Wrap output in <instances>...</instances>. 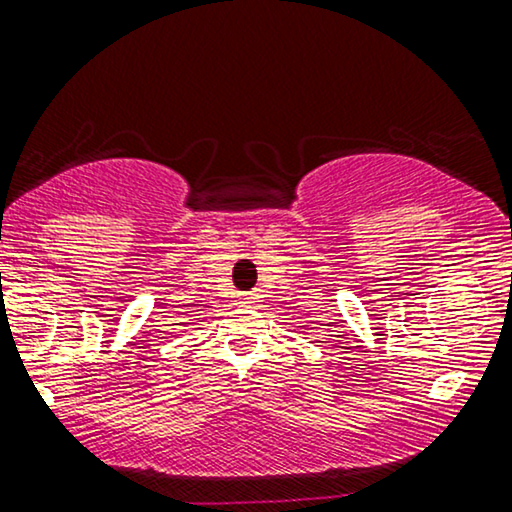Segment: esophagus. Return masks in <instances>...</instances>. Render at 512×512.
I'll use <instances>...</instances> for the list:
<instances>
[{
    "label": "esophagus",
    "instance_id": "1",
    "mask_svg": "<svg viewBox=\"0 0 512 512\" xmlns=\"http://www.w3.org/2000/svg\"><path fill=\"white\" fill-rule=\"evenodd\" d=\"M240 303L244 305V307H249V305H254L256 303V293H240Z\"/></svg>",
    "mask_w": 512,
    "mask_h": 512
}]
</instances>
